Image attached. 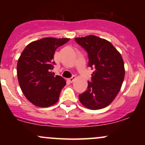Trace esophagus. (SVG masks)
Masks as SVG:
<instances>
[{"label": "esophagus", "instance_id": "esophagus-1", "mask_svg": "<svg viewBox=\"0 0 145 145\" xmlns=\"http://www.w3.org/2000/svg\"><path fill=\"white\" fill-rule=\"evenodd\" d=\"M75 79H76V76H73L72 77H71V78H69V79H68V80L69 81V82H71V83H72L73 82H74V81L75 80Z\"/></svg>", "mask_w": 145, "mask_h": 145}]
</instances>
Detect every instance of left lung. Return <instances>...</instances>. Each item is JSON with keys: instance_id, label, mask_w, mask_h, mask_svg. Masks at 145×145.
Wrapping results in <instances>:
<instances>
[{"instance_id": "1", "label": "left lung", "mask_w": 145, "mask_h": 145, "mask_svg": "<svg viewBox=\"0 0 145 145\" xmlns=\"http://www.w3.org/2000/svg\"><path fill=\"white\" fill-rule=\"evenodd\" d=\"M88 53L89 66L94 71L87 90L79 95L83 106L91 110L104 108L120 91L125 77L123 60L108 41L95 35L75 38Z\"/></svg>"}]
</instances>
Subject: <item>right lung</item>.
<instances>
[{"label": "right lung", "instance_id": "obj_1", "mask_svg": "<svg viewBox=\"0 0 145 145\" xmlns=\"http://www.w3.org/2000/svg\"><path fill=\"white\" fill-rule=\"evenodd\" d=\"M69 39L46 37L24 48L18 61V80L26 99L35 106L49 107L57 102L66 82L52 74L55 50Z\"/></svg>", "mask_w": 145, "mask_h": 145}]
</instances>
